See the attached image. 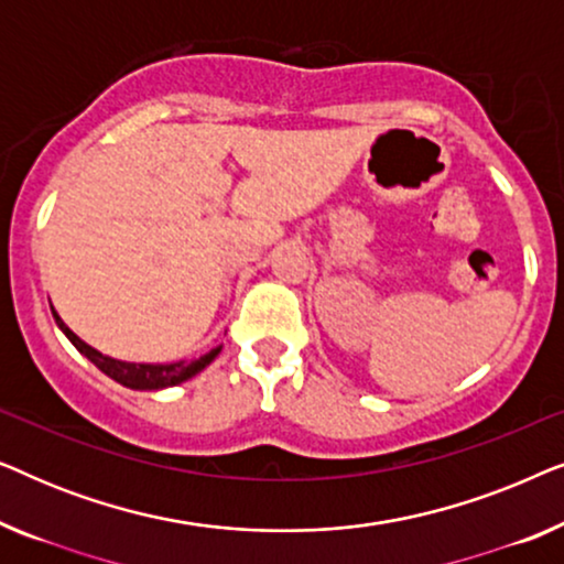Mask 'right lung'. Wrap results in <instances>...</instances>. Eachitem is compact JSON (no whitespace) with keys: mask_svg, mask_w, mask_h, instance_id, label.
<instances>
[{"mask_svg":"<svg viewBox=\"0 0 564 564\" xmlns=\"http://www.w3.org/2000/svg\"><path fill=\"white\" fill-rule=\"evenodd\" d=\"M53 318H56L58 328L64 330L68 341H72L76 349H79L84 357L91 361V365L99 367L107 377H112L115 382L126 384V388H130V390L172 388V384H180L184 380H189V377H195L197 372H203V369L220 354V346H218V349H210L205 357H199L195 361H174V365H133V361H120V359L105 357V354L91 349L89 344H84L82 338L58 318L56 311H53Z\"/></svg>","mask_w":564,"mask_h":564,"instance_id":"right-lung-1","label":"right lung"}]
</instances>
